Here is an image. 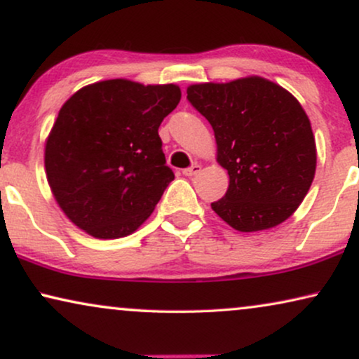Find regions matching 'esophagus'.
I'll return each mask as SVG.
<instances>
[{
    "instance_id": "1",
    "label": "esophagus",
    "mask_w": 359,
    "mask_h": 359,
    "mask_svg": "<svg viewBox=\"0 0 359 359\" xmlns=\"http://www.w3.org/2000/svg\"><path fill=\"white\" fill-rule=\"evenodd\" d=\"M201 171V165H198V163H194V165H191L189 168H184L183 170V175L184 176H196Z\"/></svg>"
}]
</instances>
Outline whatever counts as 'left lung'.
Masks as SVG:
<instances>
[{
	"instance_id": "8db88e82",
	"label": "left lung",
	"mask_w": 359,
	"mask_h": 359,
	"mask_svg": "<svg viewBox=\"0 0 359 359\" xmlns=\"http://www.w3.org/2000/svg\"><path fill=\"white\" fill-rule=\"evenodd\" d=\"M188 100L212 126L229 189L210 208L238 232L276 227L311 188L317 149L311 121L287 90L262 76L188 86Z\"/></svg>"
}]
</instances>
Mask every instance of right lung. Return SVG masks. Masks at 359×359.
<instances>
[{
    "mask_svg": "<svg viewBox=\"0 0 359 359\" xmlns=\"http://www.w3.org/2000/svg\"><path fill=\"white\" fill-rule=\"evenodd\" d=\"M180 86L104 80L60 107L46 140L53 198L95 238L134 233L171 181L158 127L178 106Z\"/></svg>",
    "mask_w": 359,
    "mask_h": 359,
    "instance_id": "obj_1",
    "label": "right lung"
}]
</instances>
